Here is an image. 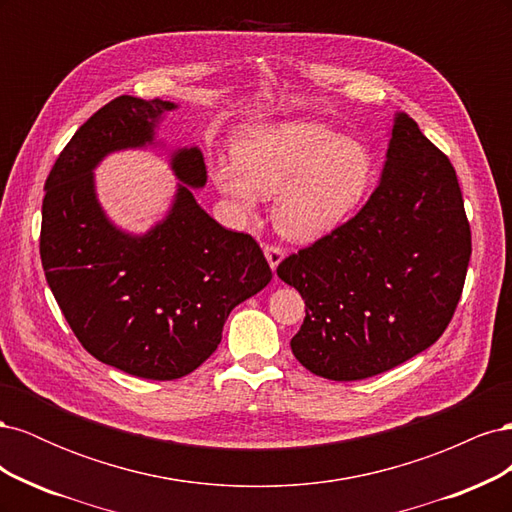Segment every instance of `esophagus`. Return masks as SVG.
Wrapping results in <instances>:
<instances>
[{
  "label": "esophagus",
  "mask_w": 512,
  "mask_h": 512,
  "mask_svg": "<svg viewBox=\"0 0 512 512\" xmlns=\"http://www.w3.org/2000/svg\"><path fill=\"white\" fill-rule=\"evenodd\" d=\"M265 256H267V262H269V267L275 271L277 269V265H280L282 262V258H284V250L280 245H273V243H267L265 245Z\"/></svg>",
  "instance_id": "34e87169"
}]
</instances>
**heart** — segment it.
<instances>
[{
  "mask_svg": "<svg viewBox=\"0 0 512 512\" xmlns=\"http://www.w3.org/2000/svg\"><path fill=\"white\" fill-rule=\"evenodd\" d=\"M232 158L211 168L218 190L241 213H252L258 196L275 194L273 222L294 241L333 230L359 203L371 177L363 145L312 121L247 128Z\"/></svg>",
  "mask_w": 512,
  "mask_h": 512,
  "instance_id": "b5f03b06",
  "label": "heart"
}]
</instances>
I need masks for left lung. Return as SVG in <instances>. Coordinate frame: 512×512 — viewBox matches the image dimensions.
Wrapping results in <instances>:
<instances>
[{"label":"left lung","instance_id":"left-lung-1","mask_svg":"<svg viewBox=\"0 0 512 512\" xmlns=\"http://www.w3.org/2000/svg\"><path fill=\"white\" fill-rule=\"evenodd\" d=\"M470 254L451 160L399 113L363 209L277 267L305 301L292 354L312 374L344 382L406 363L446 331Z\"/></svg>","mask_w":512,"mask_h":512}]
</instances>
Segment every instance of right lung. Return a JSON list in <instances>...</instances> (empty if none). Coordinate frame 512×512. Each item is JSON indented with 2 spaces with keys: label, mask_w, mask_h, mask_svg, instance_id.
I'll return each instance as SVG.
<instances>
[{
  "label": "right lung",
  "mask_w": 512,
  "mask_h": 512,
  "mask_svg": "<svg viewBox=\"0 0 512 512\" xmlns=\"http://www.w3.org/2000/svg\"><path fill=\"white\" fill-rule=\"evenodd\" d=\"M173 108L134 96L104 104L59 153L42 200V267L72 333L98 361L147 380L192 374L222 342L232 307L273 277L254 237L220 226L187 188L207 181L198 147L170 162L181 183L166 220L143 237L106 220L91 170L106 153L153 143Z\"/></svg>",
  "instance_id": "right-lung-1"
}]
</instances>
